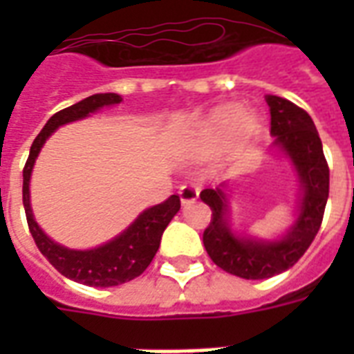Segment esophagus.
<instances>
[{"instance_id":"1","label":"esophagus","mask_w":354,"mask_h":354,"mask_svg":"<svg viewBox=\"0 0 354 354\" xmlns=\"http://www.w3.org/2000/svg\"><path fill=\"white\" fill-rule=\"evenodd\" d=\"M198 187L194 185H182L180 187V200H182V205L193 204L194 200L198 198Z\"/></svg>"}]
</instances>
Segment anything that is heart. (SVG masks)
<instances>
[{"mask_svg":"<svg viewBox=\"0 0 354 354\" xmlns=\"http://www.w3.org/2000/svg\"><path fill=\"white\" fill-rule=\"evenodd\" d=\"M259 124L257 113L248 108H239L235 104L216 108L209 118L205 119L198 128L194 130L193 138L196 145L215 143L216 139L224 138L233 128L235 133H250Z\"/></svg>","mask_w":354,"mask_h":354,"instance_id":"obj_1","label":"heart"}]
</instances>
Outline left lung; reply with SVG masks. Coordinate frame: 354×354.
<instances>
[{
  "instance_id": "8db88e82",
  "label": "left lung",
  "mask_w": 354,
  "mask_h": 354,
  "mask_svg": "<svg viewBox=\"0 0 354 354\" xmlns=\"http://www.w3.org/2000/svg\"><path fill=\"white\" fill-rule=\"evenodd\" d=\"M264 99L274 138L270 150L290 165L299 185L294 222L281 235L263 239L233 224L232 183L222 182L200 193L213 211L204 232L205 250L216 266L242 279H268L294 266L318 233L329 198V167L310 115L283 97Z\"/></svg>"
}]
</instances>
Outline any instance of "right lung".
Returning <instances> with one entry per match:
<instances>
[{
  "mask_svg": "<svg viewBox=\"0 0 354 354\" xmlns=\"http://www.w3.org/2000/svg\"><path fill=\"white\" fill-rule=\"evenodd\" d=\"M121 102L122 97L118 93H95L73 106L64 108L55 113L46 122V127L41 128V132L36 136L35 143L30 147L29 160L24 169V207L30 235L35 239L38 250L68 279L88 286H101V288L122 285L143 274L160 248L165 227L180 211V196L172 194L163 204L141 211L127 230H122L119 235L104 244L90 250H75L53 241L36 222L30 207V176L40 150L58 128L90 118L91 113L99 112L102 108L115 106Z\"/></svg>",
  "mask_w": 354,
  "mask_h": 354,
  "instance_id": "obj_1",
  "label": "right lung"
}]
</instances>
